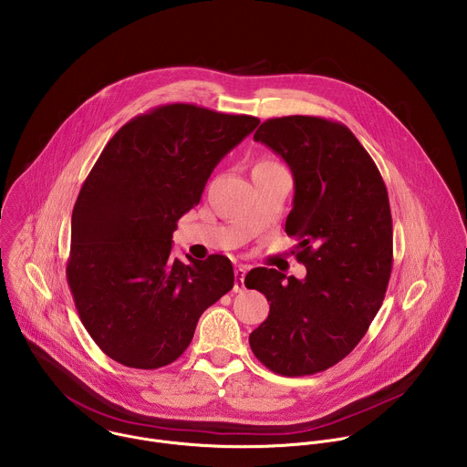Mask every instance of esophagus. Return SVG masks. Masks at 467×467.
I'll return each mask as SVG.
<instances>
[{
	"instance_id": "1",
	"label": "esophagus",
	"mask_w": 467,
	"mask_h": 467,
	"mask_svg": "<svg viewBox=\"0 0 467 467\" xmlns=\"http://www.w3.org/2000/svg\"><path fill=\"white\" fill-rule=\"evenodd\" d=\"M235 285H234V290L235 292H241V290H244V275H246V266H237L235 268Z\"/></svg>"
}]
</instances>
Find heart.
Here are the masks:
<instances>
[{"instance_id":"b5f03b06","label":"heart","mask_w":467,"mask_h":467,"mask_svg":"<svg viewBox=\"0 0 467 467\" xmlns=\"http://www.w3.org/2000/svg\"><path fill=\"white\" fill-rule=\"evenodd\" d=\"M274 168H281V164L277 161H274L272 157H263L254 166V170H274Z\"/></svg>"}]
</instances>
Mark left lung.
Returning a JSON list of instances; mask_svg holds the SVG:
<instances>
[{"label":"left lung","instance_id":"1","mask_svg":"<svg viewBox=\"0 0 467 467\" xmlns=\"http://www.w3.org/2000/svg\"><path fill=\"white\" fill-rule=\"evenodd\" d=\"M294 177L285 232L297 237L305 279L254 268L246 288L265 294L268 317L250 334L255 358L281 376L341 361L378 314L392 270V217L385 182L352 131L321 117H281L254 135Z\"/></svg>","mask_w":467,"mask_h":467}]
</instances>
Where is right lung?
<instances>
[{
    "label": "right lung",
    "instance_id": "right-lung-1",
    "mask_svg": "<svg viewBox=\"0 0 467 467\" xmlns=\"http://www.w3.org/2000/svg\"><path fill=\"white\" fill-rule=\"evenodd\" d=\"M257 124L166 104L131 119L100 153L73 208L66 272L86 330L111 359L146 370L173 363L201 314L232 290L228 257L186 255V265L171 255V237Z\"/></svg>",
    "mask_w": 467,
    "mask_h": 467
}]
</instances>
